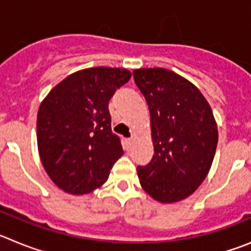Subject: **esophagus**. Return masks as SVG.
Instances as JSON below:
<instances>
[{
  "instance_id": "1",
  "label": "esophagus",
  "mask_w": 251,
  "mask_h": 251,
  "mask_svg": "<svg viewBox=\"0 0 251 251\" xmlns=\"http://www.w3.org/2000/svg\"><path fill=\"white\" fill-rule=\"evenodd\" d=\"M133 143H134V141H133V138H128V139H126V146H127L128 150H129V148L132 147Z\"/></svg>"
}]
</instances>
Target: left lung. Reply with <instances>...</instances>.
Returning <instances> with one entry per match:
<instances>
[{
    "mask_svg": "<svg viewBox=\"0 0 251 251\" xmlns=\"http://www.w3.org/2000/svg\"><path fill=\"white\" fill-rule=\"evenodd\" d=\"M137 86L150 108L152 161L138 167L142 188L161 203L194 194L211 168L217 124L202 93L186 77L163 68L136 69Z\"/></svg>",
    "mask_w": 251,
    "mask_h": 251,
    "instance_id": "obj_1",
    "label": "left lung"
}]
</instances>
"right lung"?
I'll use <instances>...</instances> for the list:
<instances>
[{
	"label": "right lung",
	"mask_w": 251,
	"mask_h": 251,
	"mask_svg": "<svg viewBox=\"0 0 251 251\" xmlns=\"http://www.w3.org/2000/svg\"><path fill=\"white\" fill-rule=\"evenodd\" d=\"M130 76L124 68L83 69L55 85L40 104V159L64 192L84 195L103 186L123 154L121 138L112 132L108 104Z\"/></svg>",
	"instance_id": "add662e5"
}]
</instances>
